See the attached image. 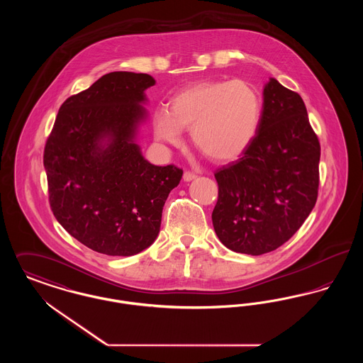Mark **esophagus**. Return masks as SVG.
Returning a JSON list of instances; mask_svg holds the SVG:
<instances>
[{
  "label": "esophagus",
  "instance_id": "1",
  "mask_svg": "<svg viewBox=\"0 0 363 363\" xmlns=\"http://www.w3.org/2000/svg\"><path fill=\"white\" fill-rule=\"evenodd\" d=\"M196 177H197V175L194 173H191V172H185V173H184V181H186V182H188V181L194 179Z\"/></svg>",
  "mask_w": 363,
  "mask_h": 363
}]
</instances>
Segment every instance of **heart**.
Returning <instances> with one entry per match:
<instances>
[{
	"label": "heart",
	"instance_id": "b5f03b06",
	"mask_svg": "<svg viewBox=\"0 0 363 363\" xmlns=\"http://www.w3.org/2000/svg\"><path fill=\"white\" fill-rule=\"evenodd\" d=\"M261 102L242 80L200 83L178 92L169 111H159L154 129L159 141L178 145L190 129L193 145L213 162L237 159L259 130Z\"/></svg>",
	"mask_w": 363,
	"mask_h": 363
}]
</instances>
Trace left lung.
Masks as SVG:
<instances>
[{
  "mask_svg": "<svg viewBox=\"0 0 363 363\" xmlns=\"http://www.w3.org/2000/svg\"><path fill=\"white\" fill-rule=\"evenodd\" d=\"M320 151L301 95L271 79L256 138L215 172L212 223L222 243L259 256L289 241L315 206Z\"/></svg>",
  "mask_w": 363,
  "mask_h": 363,
  "instance_id": "left-lung-1",
  "label": "left lung"
}]
</instances>
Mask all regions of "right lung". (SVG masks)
Instances as JSON below:
<instances>
[{
  "instance_id": "1",
  "label": "right lung",
  "mask_w": 363,
  "mask_h": 363,
  "mask_svg": "<svg viewBox=\"0 0 363 363\" xmlns=\"http://www.w3.org/2000/svg\"><path fill=\"white\" fill-rule=\"evenodd\" d=\"M147 73L111 72L69 96L46 140L43 166L55 219L107 256H133L155 241L163 206L182 169L148 163L133 143L145 110Z\"/></svg>"
}]
</instances>
